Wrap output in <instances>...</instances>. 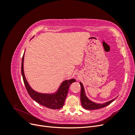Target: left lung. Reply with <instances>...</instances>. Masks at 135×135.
I'll use <instances>...</instances> for the list:
<instances>
[{
  "label": "left lung",
  "mask_w": 135,
  "mask_h": 135,
  "mask_svg": "<svg viewBox=\"0 0 135 135\" xmlns=\"http://www.w3.org/2000/svg\"><path fill=\"white\" fill-rule=\"evenodd\" d=\"M80 87H81V91H80V101L81 104L83 108L87 110H96L99 109L100 108H104L107 106L109 105L110 104H111L112 102L114 100V99L110 100L107 103H105L104 104H96L94 102L89 100L87 97L85 95V93L84 92V89L83 87V85L81 82L79 83Z\"/></svg>",
  "instance_id": "1"
}]
</instances>
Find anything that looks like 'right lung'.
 I'll return each instance as SVG.
<instances>
[{
    "label": "right lung",
    "mask_w": 135,
    "mask_h": 135,
    "mask_svg": "<svg viewBox=\"0 0 135 135\" xmlns=\"http://www.w3.org/2000/svg\"><path fill=\"white\" fill-rule=\"evenodd\" d=\"M24 54L22 59L21 73L24 84L28 95L34 101L45 107L52 109H60L62 108L67 96L69 88L71 84L75 81V79H71L64 81L61 84L57 92L54 94H46L36 92L34 91L27 83L23 71Z\"/></svg>",
    "instance_id": "add662e5"
}]
</instances>
